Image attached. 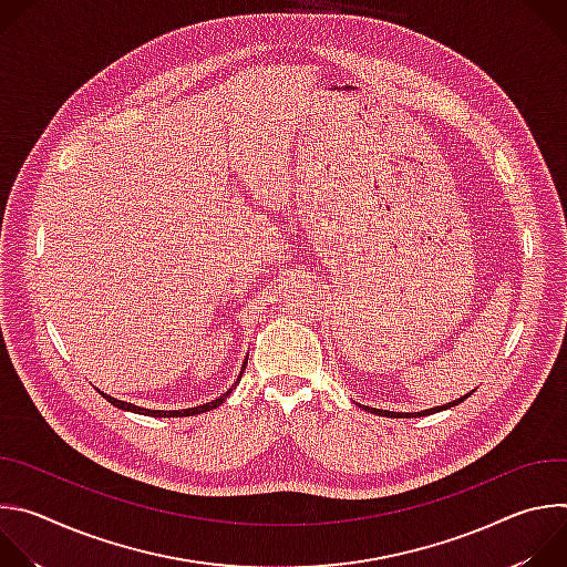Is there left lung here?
<instances>
[{"label":"left lung","instance_id":"obj_1","mask_svg":"<svg viewBox=\"0 0 567 567\" xmlns=\"http://www.w3.org/2000/svg\"><path fill=\"white\" fill-rule=\"evenodd\" d=\"M473 392V390H471ZM468 392V394H471ZM468 394H464V396H460V399H455V401H449V403H444V406H435V409H426V411H420V413H392V411H381V409H368V411H372L374 415H383V417H403V420H406V417H426V415H433V413H440V411H449V409H453V406H457V403H462ZM359 406H361V403H359ZM363 409V406H361Z\"/></svg>","mask_w":567,"mask_h":567}]
</instances>
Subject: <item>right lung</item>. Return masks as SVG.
<instances>
[{
    "mask_svg": "<svg viewBox=\"0 0 567 567\" xmlns=\"http://www.w3.org/2000/svg\"><path fill=\"white\" fill-rule=\"evenodd\" d=\"M245 368H247V361H245V365H241V370H239V377H237V381H235V385L239 383V379H241V372H245ZM235 385H230L224 394H219L217 399H213V401H208V403H202V406H195V409H184V411H150V409H141V406H134V403H130V401H121V399H116V396H110V394H105V392H101L112 406H116V409H121V411H127V413H136V415H147V417H188V415H199V413H206V411H213V409H217L219 403H224L226 401V396L233 392V388Z\"/></svg>",
    "mask_w": 567,
    "mask_h": 567,
    "instance_id": "add662e5",
    "label": "right lung"
}]
</instances>
